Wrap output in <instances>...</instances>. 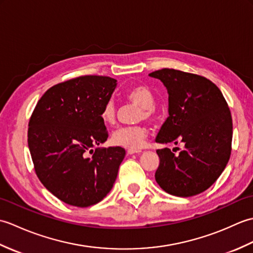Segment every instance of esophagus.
<instances>
[{"label": "esophagus", "mask_w": 253, "mask_h": 253, "mask_svg": "<svg viewBox=\"0 0 253 253\" xmlns=\"http://www.w3.org/2000/svg\"><path fill=\"white\" fill-rule=\"evenodd\" d=\"M141 151L140 150H131V149H128L127 150V153L128 154H135V153H140Z\"/></svg>", "instance_id": "obj_1"}]
</instances>
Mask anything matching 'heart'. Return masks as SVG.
I'll return each mask as SVG.
<instances>
[{
    "mask_svg": "<svg viewBox=\"0 0 253 253\" xmlns=\"http://www.w3.org/2000/svg\"><path fill=\"white\" fill-rule=\"evenodd\" d=\"M126 98L132 103L141 106L139 111L137 120L141 121L144 118L151 120L154 116V96L146 85H135V87L127 90ZM101 118L105 124L112 125L116 120V105L112 100H109L102 107ZM148 128L146 125L139 124L132 126L118 127L112 133V142L118 147L139 150L148 137Z\"/></svg>",
    "mask_w": 253,
    "mask_h": 253,
    "instance_id": "obj_1",
    "label": "heart"
}]
</instances>
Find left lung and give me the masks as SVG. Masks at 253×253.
<instances>
[{
  "label": "left lung",
  "instance_id": "obj_1",
  "mask_svg": "<svg viewBox=\"0 0 253 253\" xmlns=\"http://www.w3.org/2000/svg\"><path fill=\"white\" fill-rule=\"evenodd\" d=\"M168 89V120L158 133L159 143L182 142L175 155L157 150L155 180L169 195L191 197L211 187L226 168L232 152L233 121L226 100L211 80L173 68L155 71Z\"/></svg>",
  "mask_w": 253,
  "mask_h": 253
}]
</instances>
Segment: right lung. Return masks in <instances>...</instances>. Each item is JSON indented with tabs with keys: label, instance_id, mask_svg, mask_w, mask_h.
Here are the masks:
<instances>
[{
	"label": "right lung",
	"instance_id": "right-lung-1",
	"mask_svg": "<svg viewBox=\"0 0 253 253\" xmlns=\"http://www.w3.org/2000/svg\"><path fill=\"white\" fill-rule=\"evenodd\" d=\"M115 87L116 80L106 76L69 79L47 90L31 114L28 147L36 174L69 206L87 208L100 202L112 189L125 158L121 147L92 149L109 137L101 111Z\"/></svg>",
	"mask_w": 253,
	"mask_h": 253
}]
</instances>
